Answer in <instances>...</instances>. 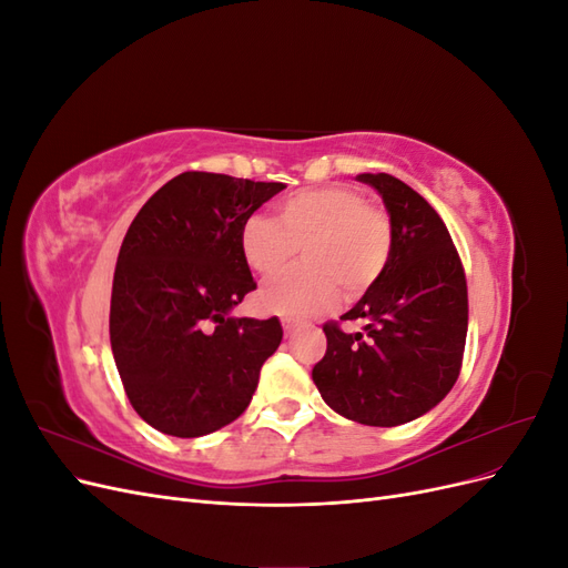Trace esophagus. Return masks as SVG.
Returning <instances> with one entry per match:
<instances>
[{
    "label": "esophagus",
    "mask_w": 568,
    "mask_h": 568,
    "mask_svg": "<svg viewBox=\"0 0 568 568\" xmlns=\"http://www.w3.org/2000/svg\"><path fill=\"white\" fill-rule=\"evenodd\" d=\"M282 326H284V334L288 336L291 332H294V329H296V326H298V322H296L294 317H282Z\"/></svg>",
    "instance_id": "1"
}]
</instances>
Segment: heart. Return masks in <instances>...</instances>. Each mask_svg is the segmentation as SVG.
I'll return each mask as SVG.
<instances>
[{
    "label": "heart",
    "instance_id": "heart-1",
    "mask_svg": "<svg viewBox=\"0 0 568 568\" xmlns=\"http://www.w3.org/2000/svg\"><path fill=\"white\" fill-rule=\"evenodd\" d=\"M390 220L351 186L303 189L277 203V220L248 215L239 230V248L261 277H277L301 248L303 263L270 282L257 307L284 317H313L332 311L341 286L363 294L388 263Z\"/></svg>",
    "mask_w": 568,
    "mask_h": 568
}]
</instances>
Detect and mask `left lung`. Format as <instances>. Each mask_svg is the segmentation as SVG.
Instances as JSON below:
<instances>
[{"label":"left lung","mask_w":568,"mask_h":568,"mask_svg":"<svg viewBox=\"0 0 568 568\" xmlns=\"http://www.w3.org/2000/svg\"><path fill=\"white\" fill-rule=\"evenodd\" d=\"M390 217L388 263L341 320L324 324L326 353L313 382L341 417L367 426L407 424L455 386L467 341V280L448 227L415 189L386 173H363Z\"/></svg>","instance_id":"obj_1"}]
</instances>
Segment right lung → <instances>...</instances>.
I'll list each match as a JSON object with an SVG mask.
<instances>
[{
  "label": "right lung",
  "mask_w": 568,
  "mask_h": 568,
  "mask_svg": "<svg viewBox=\"0 0 568 568\" xmlns=\"http://www.w3.org/2000/svg\"><path fill=\"white\" fill-rule=\"evenodd\" d=\"M284 186L189 170L132 220L115 263L109 332L128 398L156 432L199 438L232 424L280 348L277 317L232 311L255 288L239 230Z\"/></svg>",
  "instance_id": "add662e5"
}]
</instances>
